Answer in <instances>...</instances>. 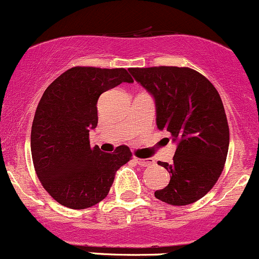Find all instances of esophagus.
<instances>
[{
    "label": "esophagus",
    "instance_id": "obj_1",
    "mask_svg": "<svg viewBox=\"0 0 259 259\" xmlns=\"http://www.w3.org/2000/svg\"><path fill=\"white\" fill-rule=\"evenodd\" d=\"M134 160H135L139 165H141V167H148V165L153 164L154 163V160L152 158H145L144 159V158H138V157H135Z\"/></svg>",
    "mask_w": 259,
    "mask_h": 259
}]
</instances>
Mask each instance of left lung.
<instances>
[{
	"instance_id": "8db88e82",
	"label": "left lung",
	"mask_w": 259,
	"mask_h": 259,
	"mask_svg": "<svg viewBox=\"0 0 259 259\" xmlns=\"http://www.w3.org/2000/svg\"><path fill=\"white\" fill-rule=\"evenodd\" d=\"M129 72L153 96L157 127L167 130L177 144L173 163L158 162L170 181L154 196L173 206L194 203L215 185L227 160L229 125L221 96L206 76L191 68Z\"/></svg>"
}]
</instances>
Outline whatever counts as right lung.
<instances>
[{
    "label": "right lung",
    "instance_id": "right-lung-1",
    "mask_svg": "<svg viewBox=\"0 0 259 259\" xmlns=\"http://www.w3.org/2000/svg\"><path fill=\"white\" fill-rule=\"evenodd\" d=\"M134 82L124 68L74 67L44 92L31 126V156L44 189L62 206L85 209L108 195L115 171L132 159L127 146L106 153L90 146L101 94Z\"/></svg>",
    "mask_w": 259,
    "mask_h": 259
}]
</instances>
